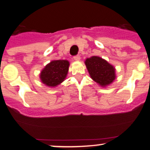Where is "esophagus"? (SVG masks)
<instances>
[{
    "instance_id": "esophagus-1",
    "label": "esophagus",
    "mask_w": 150,
    "mask_h": 150,
    "mask_svg": "<svg viewBox=\"0 0 150 150\" xmlns=\"http://www.w3.org/2000/svg\"><path fill=\"white\" fill-rule=\"evenodd\" d=\"M80 57L79 55H75V56L73 57V60L75 61H80Z\"/></svg>"
}]
</instances>
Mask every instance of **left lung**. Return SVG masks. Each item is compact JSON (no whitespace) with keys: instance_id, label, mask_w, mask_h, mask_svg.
Segmentation results:
<instances>
[{"instance_id":"left-lung-1","label":"left lung","mask_w":150,"mask_h":150,"mask_svg":"<svg viewBox=\"0 0 150 150\" xmlns=\"http://www.w3.org/2000/svg\"><path fill=\"white\" fill-rule=\"evenodd\" d=\"M85 64L90 78L103 88L111 85L116 78L115 67L102 57H88L85 60Z\"/></svg>"}]
</instances>
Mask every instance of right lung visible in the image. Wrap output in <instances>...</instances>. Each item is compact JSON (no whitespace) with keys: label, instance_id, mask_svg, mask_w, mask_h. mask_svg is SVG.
<instances>
[{"label":"right lung","instance_id":"right-lung-1","mask_svg":"<svg viewBox=\"0 0 150 150\" xmlns=\"http://www.w3.org/2000/svg\"><path fill=\"white\" fill-rule=\"evenodd\" d=\"M70 62L67 60H54L45 65L40 73L42 83L50 88H55L66 78Z\"/></svg>","mask_w":150,"mask_h":150}]
</instances>
